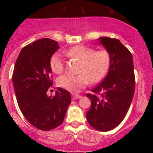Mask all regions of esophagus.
Wrapping results in <instances>:
<instances>
[{
    "label": "esophagus",
    "mask_w": 153,
    "mask_h": 153,
    "mask_svg": "<svg viewBox=\"0 0 153 153\" xmlns=\"http://www.w3.org/2000/svg\"><path fill=\"white\" fill-rule=\"evenodd\" d=\"M81 97L82 96H80V95H78V94H72V99H73V100L79 99H80Z\"/></svg>",
    "instance_id": "34e87169"
}]
</instances>
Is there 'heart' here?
Instances as JSON below:
<instances>
[{"label": "heart", "instance_id": "heart-1", "mask_svg": "<svg viewBox=\"0 0 153 153\" xmlns=\"http://www.w3.org/2000/svg\"><path fill=\"white\" fill-rule=\"evenodd\" d=\"M68 57L80 61L78 72L80 74L63 75L57 79L59 87L72 92H78L91 82H99L109 69L111 55L107 50L96 51L91 47L76 45L65 52ZM50 67L56 74L64 70V60L59 52L51 57Z\"/></svg>", "mask_w": 153, "mask_h": 153}]
</instances>
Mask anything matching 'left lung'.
Returning <instances> with one entry per match:
<instances>
[{"instance_id": "obj_1", "label": "left lung", "mask_w": 153, "mask_h": 153, "mask_svg": "<svg viewBox=\"0 0 153 153\" xmlns=\"http://www.w3.org/2000/svg\"><path fill=\"white\" fill-rule=\"evenodd\" d=\"M101 44L109 52L111 64L106 77L88 94L91 100L86 113L88 122L101 131L114 129L127 114L134 94L135 78L131 53L117 39L100 37Z\"/></svg>"}]
</instances>
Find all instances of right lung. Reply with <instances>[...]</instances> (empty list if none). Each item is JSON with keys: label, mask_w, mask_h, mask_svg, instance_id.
<instances>
[{"label": "right lung", "mask_w": 153, "mask_h": 153, "mask_svg": "<svg viewBox=\"0 0 153 153\" xmlns=\"http://www.w3.org/2000/svg\"><path fill=\"white\" fill-rule=\"evenodd\" d=\"M59 48L54 40H36L22 49L13 70L12 80L19 108L26 120L40 130L60 125L71 102V94L61 88L54 96L47 94L52 85L50 59Z\"/></svg>", "instance_id": "right-lung-1"}]
</instances>
